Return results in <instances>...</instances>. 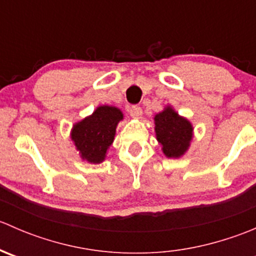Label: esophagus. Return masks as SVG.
Masks as SVG:
<instances>
[{"label":"esophagus","mask_w":256,"mask_h":256,"mask_svg":"<svg viewBox=\"0 0 256 256\" xmlns=\"http://www.w3.org/2000/svg\"><path fill=\"white\" fill-rule=\"evenodd\" d=\"M128 112L134 118H140L142 116V109L140 106H131Z\"/></svg>","instance_id":"34e87169"}]
</instances>
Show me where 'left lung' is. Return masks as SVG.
Segmentation results:
<instances>
[{
    "instance_id": "left-lung-1",
    "label": "left lung",
    "mask_w": 256,
    "mask_h": 256,
    "mask_svg": "<svg viewBox=\"0 0 256 256\" xmlns=\"http://www.w3.org/2000/svg\"><path fill=\"white\" fill-rule=\"evenodd\" d=\"M154 132L166 157L180 158L190 148L193 126L171 106H166L164 112L154 116Z\"/></svg>"
}]
</instances>
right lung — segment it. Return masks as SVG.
<instances>
[{
    "mask_svg": "<svg viewBox=\"0 0 256 256\" xmlns=\"http://www.w3.org/2000/svg\"><path fill=\"white\" fill-rule=\"evenodd\" d=\"M122 118L120 109L102 105L92 115L76 122L72 128L70 138L80 157L90 164L104 161L106 151L114 142L116 126Z\"/></svg>",
    "mask_w": 256,
    "mask_h": 256,
    "instance_id": "obj_1",
    "label": "right lung"
}]
</instances>
